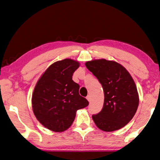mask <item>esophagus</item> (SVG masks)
<instances>
[{"label":"esophagus","mask_w":160,"mask_h":160,"mask_svg":"<svg viewBox=\"0 0 160 160\" xmlns=\"http://www.w3.org/2000/svg\"><path fill=\"white\" fill-rule=\"evenodd\" d=\"M86 99H87V100H88V102H90L91 101V98H90V95H88L86 97Z\"/></svg>","instance_id":"1"}]
</instances>
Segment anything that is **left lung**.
<instances>
[{
  "mask_svg": "<svg viewBox=\"0 0 160 160\" xmlns=\"http://www.w3.org/2000/svg\"><path fill=\"white\" fill-rule=\"evenodd\" d=\"M86 66L102 84L104 94L102 109L92 116L95 125L105 132L123 128L138 106L137 86L131 75L119 63L105 59L88 61Z\"/></svg>",
  "mask_w": 160,
  "mask_h": 160,
  "instance_id": "1",
  "label": "left lung"
}]
</instances>
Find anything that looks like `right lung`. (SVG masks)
Returning <instances> with one entry per match:
<instances>
[{
    "label": "right lung",
    "mask_w": 160,
    "mask_h": 160,
    "mask_svg": "<svg viewBox=\"0 0 160 160\" xmlns=\"http://www.w3.org/2000/svg\"><path fill=\"white\" fill-rule=\"evenodd\" d=\"M79 62L64 59L50 65L38 80L32 96L33 113L45 128L57 132L72 125L78 109L88 102L79 95V85L72 75Z\"/></svg>",
    "instance_id": "obj_1"
}]
</instances>
